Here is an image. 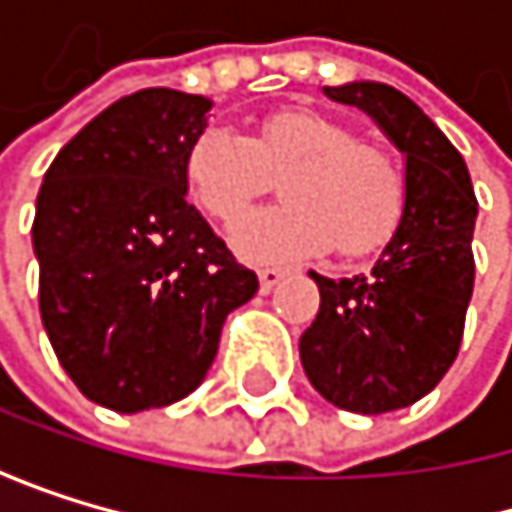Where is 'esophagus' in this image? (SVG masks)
Wrapping results in <instances>:
<instances>
[{
	"mask_svg": "<svg viewBox=\"0 0 512 512\" xmlns=\"http://www.w3.org/2000/svg\"><path fill=\"white\" fill-rule=\"evenodd\" d=\"M258 279H261V291H264V294H270V291L285 279V270L267 267V270H261V273H258Z\"/></svg>",
	"mask_w": 512,
	"mask_h": 512,
	"instance_id": "obj_1",
	"label": "esophagus"
}]
</instances>
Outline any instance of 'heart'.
<instances>
[{"mask_svg": "<svg viewBox=\"0 0 512 512\" xmlns=\"http://www.w3.org/2000/svg\"><path fill=\"white\" fill-rule=\"evenodd\" d=\"M187 190L214 221L230 224L282 177L285 206L233 224L230 245L248 264H291L334 248L362 258L399 227L405 184L393 159L316 110H279L248 141L227 125L205 128L187 153Z\"/></svg>", "mask_w": 512, "mask_h": 512, "instance_id": "obj_1", "label": "heart"}]
</instances>
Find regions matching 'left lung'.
<instances>
[{"label": "left lung", "mask_w": 512, "mask_h": 512, "mask_svg": "<svg viewBox=\"0 0 512 512\" xmlns=\"http://www.w3.org/2000/svg\"><path fill=\"white\" fill-rule=\"evenodd\" d=\"M325 97L375 119L405 159V208L371 273L319 285V313L301 334V365L322 399L384 415L427 396L461 347L473 294L476 196L455 144L402 91L347 82Z\"/></svg>", "instance_id": "1"}]
</instances>
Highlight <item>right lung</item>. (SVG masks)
Segmentation results:
<instances>
[{
  "instance_id": "right-lung-1",
  "label": "right lung",
  "mask_w": 512,
  "mask_h": 512,
  "mask_svg": "<svg viewBox=\"0 0 512 512\" xmlns=\"http://www.w3.org/2000/svg\"><path fill=\"white\" fill-rule=\"evenodd\" d=\"M211 101L119 97L54 156L36 196L39 313L73 384L134 415L190 396L258 276L187 202V153Z\"/></svg>"
}]
</instances>
